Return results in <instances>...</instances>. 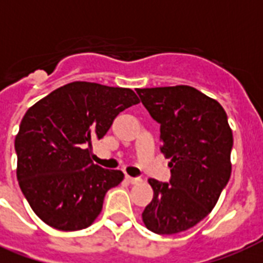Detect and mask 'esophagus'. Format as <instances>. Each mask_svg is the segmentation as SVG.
<instances>
[{
  "mask_svg": "<svg viewBox=\"0 0 263 263\" xmlns=\"http://www.w3.org/2000/svg\"><path fill=\"white\" fill-rule=\"evenodd\" d=\"M125 179H127L128 183H131V184L142 183V179H139V177H131V176H125Z\"/></svg>",
  "mask_w": 263,
  "mask_h": 263,
  "instance_id": "1",
  "label": "esophagus"
}]
</instances>
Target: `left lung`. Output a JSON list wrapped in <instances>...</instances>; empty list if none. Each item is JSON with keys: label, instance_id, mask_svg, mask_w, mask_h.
<instances>
[{"label": "left lung", "instance_id": "left-lung-1", "mask_svg": "<svg viewBox=\"0 0 263 263\" xmlns=\"http://www.w3.org/2000/svg\"><path fill=\"white\" fill-rule=\"evenodd\" d=\"M161 124V153L169 158V183L148 179L154 196L142 213L146 228L173 235L192 228L216 206L232 164V129L224 107L190 86L136 88Z\"/></svg>", "mask_w": 263, "mask_h": 263}]
</instances>
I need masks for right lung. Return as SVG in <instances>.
<instances>
[{
    "label": "right lung",
    "instance_id": "add662e5",
    "mask_svg": "<svg viewBox=\"0 0 263 263\" xmlns=\"http://www.w3.org/2000/svg\"><path fill=\"white\" fill-rule=\"evenodd\" d=\"M139 103L131 88L72 82L51 91L23 117L14 148L18 185L31 209L51 228L79 231L102 210L107 190L124 179L91 160L120 111Z\"/></svg>",
    "mask_w": 263,
    "mask_h": 263
}]
</instances>
